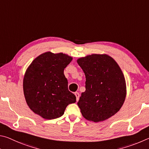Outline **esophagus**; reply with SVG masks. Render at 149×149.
<instances>
[{
  "mask_svg": "<svg viewBox=\"0 0 149 149\" xmlns=\"http://www.w3.org/2000/svg\"><path fill=\"white\" fill-rule=\"evenodd\" d=\"M74 95H75V96H76V97H77V101H79V97H80V94H79V93H78V92H75V93H74Z\"/></svg>",
  "mask_w": 149,
  "mask_h": 149,
  "instance_id": "esophagus-1",
  "label": "esophagus"
}]
</instances>
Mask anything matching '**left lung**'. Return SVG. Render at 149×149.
<instances>
[{
	"mask_svg": "<svg viewBox=\"0 0 149 149\" xmlns=\"http://www.w3.org/2000/svg\"><path fill=\"white\" fill-rule=\"evenodd\" d=\"M86 76V91L79 102L88 120H105L118 112L126 95V81L117 63L106 54H92L77 60Z\"/></svg>",
	"mask_w": 149,
	"mask_h": 149,
	"instance_id": "1",
	"label": "left lung"
}]
</instances>
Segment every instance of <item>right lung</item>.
Returning <instances> with one entry per match:
<instances>
[{
  "label": "right lung",
  "mask_w": 149,
  "mask_h": 149,
  "mask_svg": "<svg viewBox=\"0 0 149 149\" xmlns=\"http://www.w3.org/2000/svg\"><path fill=\"white\" fill-rule=\"evenodd\" d=\"M72 57L63 53L46 52L33 60L23 79V93L28 106L43 118L61 116L76 96L68 90L64 69Z\"/></svg>",
  "instance_id": "right-lung-1"
}]
</instances>
